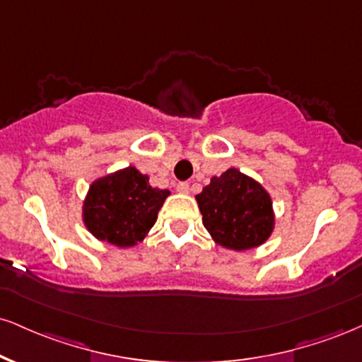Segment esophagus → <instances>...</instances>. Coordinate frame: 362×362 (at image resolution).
<instances>
[{
    "label": "esophagus",
    "instance_id": "1",
    "mask_svg": "<svg viewBox=\"0 0 362 362\" xmlns=\"http://www.w3.org/2000/svg\"><path fill=\"white\" fill-rule=\"evenodd\" d=\"M177 190L180 194H189V190H190V185L187 184V182H178V185H177Z\"/></svg>",
    "mask_w": 362,
    "mask_h": 362
}]
</instances>
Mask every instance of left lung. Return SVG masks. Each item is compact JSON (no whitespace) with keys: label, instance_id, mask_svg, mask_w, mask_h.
I'll return each mask as SVG.
<instances>
[{"label":"left lung","instance_id":"obj_1","mask_svg":"<svg viewBox=\"0 0 362 362\" xmlns=\"http://www.w3.org/2000/svg\"><path fill=\"white\" fill-rule=\"evenodd\" d=\"M202 224L217 245L246 251L263 245L275 229L273 202L264 187L238 168L212 177L195 195Z\"/></svg>","mask_w":362,"mask_h":362}]
</instances>
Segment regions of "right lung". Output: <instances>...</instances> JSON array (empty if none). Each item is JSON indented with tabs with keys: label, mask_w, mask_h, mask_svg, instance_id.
<instances>
[{
	"label": "right lung",
	"mask_w": 362,
	"mask_h": 362,
	"mask_svg": "<svg viewBox=\"0 0 362 362\" xmlns=\"http://www.w3.org/2000/svg\"><path fill=\"white\" fill-rule=\"evenodd\" d=\"M148 175L134 167L98 178L89 187L82 206V221L99 241L117 247L141 243L153 228L168 190L150 185Z\"/></svg>",
	"instance_id": "1"
}]
</instances>
